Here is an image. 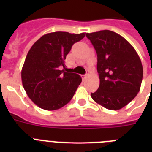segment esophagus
<instances>
[{
  "instance_id": "34e87169",
  "label": "esophagus",
  "mask_w": 152,
  "mask_h": 152,
  "mask_svg": "<svg viewBox=\"0 0 152 152\" xmlns=\"http://www.w3.org/2000/svg\"><path fill=\"white\" fill-rule=\"evenodd\" d=\"M88 75H89V71H88V73L86 74V75H82V76H81V77H82L83 80H84V79H86V78H87V77H88Z\"/></svg>"
}]
</instances>
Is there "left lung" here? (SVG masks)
Returning a JSON list of instances; mask_svg holds the SVG:
<instances>
[{
	"mask_svg": "<svg viewBox=\"0 0 152 152\" xmlns=\"http://www.w3.org/2000/svg\"><path fill=\"white\" fill-rule=\"evenodd\" d=\"M86 36L97 55L100 86L91 97L111 110H118L133 100L140 90L143 68L131 44L118 33L101 30Z\"/></svg>",
	"mask_w": 152,
	"mask_h": 152,
	"instance_id": "obj_1",
	"label": "left lung"
}]
</instances>
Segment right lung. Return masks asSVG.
Listing matches in <instances>:
<instances>
[{"mask_svg": "<svg viewBox=\"0 0 152 152\" xmlns=\"http://www.w3.org/2000/svg\"><path fill=\"white\" fill-rule=\"evenodd\" d=\"M84 36V33H47L31 47L21 78L26 94L39 107L56 110L72 99L82 79L77 74L67 72L64 59L72 45Z\"/></svg>", "mask_w": 152, "mask_h": 152, "instance_id": "obj_1", "label": "right lung"}]
</instances>
